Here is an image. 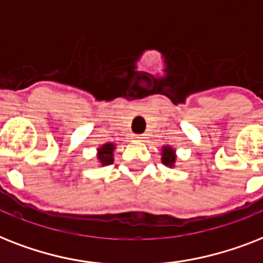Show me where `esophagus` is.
Segmentation results:
<instances>
[{
  "label": "esophagus",
  "mask_w": 263,
  "mask_h": 263,
  "mask_svg": "<svg viewBox=\"0 0 263 263\" xmlns=\"http://www.w3.org/2000/svg\"><path fill=\"white\" fill-rule=\"evenodd\" d=\"M136 138H137V141H144L145 138V134H138V136H136Z\"/></svg>",
  "instance_id": "34e87169"
}]
</instances>
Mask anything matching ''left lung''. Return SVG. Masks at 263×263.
I'll return each instance as SVG.
<instances>
[{
  "instance_id": "1",
  "label": "left lung",
  "mask_w": 263,
  "mask_h": 263,
  "mask_svg": "<svg viewBox=\"0 0 263 263\" xmlns=\"http://www.w3.org/2000/svg\"><path fill=\"white\" fill-rule=\"evenodd\" d=\"M176 161V152L175 149L170 146V145H164L161 148V163L165 165V167L174 168L175 167Z\"/></svg>"
}]
</instances>
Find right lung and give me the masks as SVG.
Wrapping results in <instances>:
<instances>
[{
  "label": "right lung",
  "mask_w": 263,
  "mask_h": 263,
  "mask_svg": "<svg viewBox=\"0 0 263 263\" xmlns=\"http://www.w3.org/2000/svg\"><path fill=\"white\" fill-rule=\"evenodd\" d=\"M114 151H115V144H112V142L103 144L100 148H98L99 164L102 165V167L112 164V161H114Z\"/></svg>",
  "instance_id": "1"
}]
</instances>
